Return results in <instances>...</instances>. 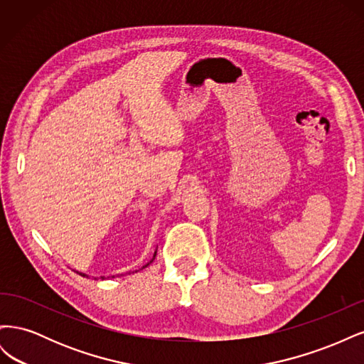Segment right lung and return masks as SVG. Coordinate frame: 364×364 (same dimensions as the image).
I'll list each match as a JSON object with an SVG mask.
<instances>
[{
    "label": "right lung",
    "mask_w": 364,
    "mask_h": 364,
    "mask_svg": "<svg viewBox=\"0 0 364 364\" xmlns=\"http://www.w3.org/2000/svg\"><path fill=\"white\" fill-rule=\"evenodd\" d=\"M155 257H156V252H155V255H153V259H155ZM153 259H151V261H153ZM151 261H150V262H151ZM150 262H149V264H150ZM149 264H146V266H142V269H146V267L149 266ZM77 273H79V272H77ZM79 274H82V277H86V278H87V274H85V273H79ZM102 278H103V277H102Z\"/></svg>",
    "instance_id": "right-lung-1"
}]
</instances>
